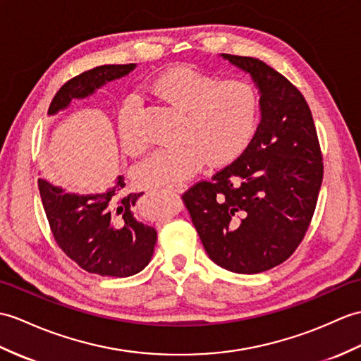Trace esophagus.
Instances as JSON below:
<instances>
[{"instance_id":"obj_1","label":"esophagus","mask_w":361,"mask_h":361,"mask_svg":"<svg viewBox=\"0 0 361 361\" xmlns=\"http://www.w3.org/2000/svg\"><path fill=\"white\" fill-rule=\"evenodd\" d=\"M169 190H172L173 194H183V192L186 190V186H184V184H180V186H173V188H169Z\"/></svg>"}]
</instances>
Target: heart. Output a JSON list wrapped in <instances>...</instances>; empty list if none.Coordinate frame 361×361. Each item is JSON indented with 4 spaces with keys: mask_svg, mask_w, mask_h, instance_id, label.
I'll list each match as a JSON object with an SVG mask.
<instances>
[{
    "mask_svg": "<svg viewBox=\"0 0 361 361\" xmlns=\"http://www.w3.org/2000/svg\"><path fill=\"white\" fill-rule=\"evenodd\" d=\"M152 92L183 114L178 146L160 149L135 171L145 188L180 186L201 166L235 161L252 141L259 120V98L246 80H223L194 67L180 66L154 80ZM140 99H124L116 115L120 145L126 154L145 150L138 132Z\"/></svg>",
    "mask_w": 361,
    "mask_h": 361,
    "instance_id": "obj_1",
    "label": "heart"
}]
</instances>
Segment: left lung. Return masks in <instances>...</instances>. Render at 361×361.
Listing matches in <instances>:
<instances>
[{"instance_id":"obj_1","label":"left lung","mask_w":361,"mask_h":361,"mask_svg":"<svg viewBox=\"0 0 361 361\" xmlns=\"http://www.w3.org/2000/svg\"><path fill=\"white\" fill-rule=\"evenodd\" d=\"M220 56L250 75L262 118L245 152L183 198L209 258L258 274L303 240L323 181L322 152L311 109L289 80L257 58Z\"/></svg>"}]
</instances>
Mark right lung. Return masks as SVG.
Segmentation results:
<instances>
[{
	"label": "right lung",
	"instance_id": "1",
	"mask_svg": "<svg viewBox=\"0 0 361 361\" xmlns=\"http://www.w3.org/2000/svg\"><path fill=\"white\" fill-rule=\"evenodd\" d=\"M137 64H107L82 72L56 92L49 107L55 115L115 80ZM39 195L54 237L64 254L82 269L103 276H130L145 269L154 255L157 231L138 221L137 201L142 194H126L124 178L99 194H75L38 180Z\"/></svg>",
	"mask_w": 361,
	"mask_h": 361
}]
</instances>
